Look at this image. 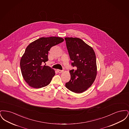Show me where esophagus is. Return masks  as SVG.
Masks as SVG:
<instances>
[{"mask_svg": "<svg viewBox=\"0 0 129 129\" xmlns=\"http://www.w3.org/2000/svg\"><path fill=\"white\" fill-rule=\"evenodd\" d=\"M57 72L58 73H61L63 72V70H57Z\"/></svg>", "mask_w": 129, "mask_h": 129, "instance_id": "34e87169", "label": "esophagus"}]
</instances>
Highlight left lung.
Returning <instances> with one entry per match:
<instances>
[{"mask_svg":"<svg viewBox=\"0 0 129 129\" xmlns=\"http://www.w3.org/2000/svg\"><path fill=\"white\" fill-rule=\"evenodd\" d=\"M72 66L71 79L65 86L72 92L85 91L93 83L97 75L96 58L92 47L78 38H65Z\"/></svg>","mask_w":129,"mask_h":129,"instance_id":"1","label":"left lung"}]
</instances>
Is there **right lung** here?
Segmentation results:
<instances>
[{
	"label": "right lung",
	"instance_id": "obj_1",
	"mask_svg": "<svg viewBox=\"0 0 129 129\" xmlns=\"http://www.w3.org/2000/svg\"><path fill=\"white\" fill-rule=\"evenodd\" d=\"M63 41L60 37H42L27 46L20 65L23 77L29 86L39 88L49 85L55 72L42 64L48 60V54L51 48Z\"/></svg>",
	"mask_w": 129,
	"mask_h": 129
}]
</instances>
